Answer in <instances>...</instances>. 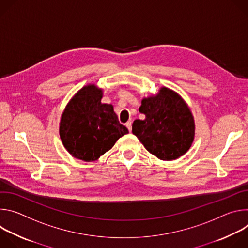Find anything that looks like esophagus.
Listing matches in <instances>:
<instances>
[{
  "mask_svg": "<svg viewBox=\"0 0 248 248\" xmlns=\"http://www.w3.org/2000/svg\"><path fill=\"white\" fill-rule=\"evenodd\" d=\"M125 125H126V127L128 128V130L131 131V129H132V122H131V121H128V122L125 124Z\"/></svg>",
  "mask_w": 248,
  "mask_h": 248,
  "instance_id": "34e87169",
  "label": "esophagus"
}]
</instances>
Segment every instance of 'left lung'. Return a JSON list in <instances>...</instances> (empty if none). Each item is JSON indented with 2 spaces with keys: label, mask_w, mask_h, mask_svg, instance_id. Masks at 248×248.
Listing matches in <instances>:
<instances>
[{
  "label": "left lung",
  "mask_w": 248,
  "mask_h": 248,
  "mask_svg": "<svg viewBox=\"0 0 248 248\" xmlns=\"http://www.w3.org/2000/svg\"><path fill=\"white\" fill-rule=\"evenodd\" d=\"M139 112L146 118L133 122L132 133L151 154L171 161L189 149L194 138V121L180 95L162 87L157 96L142 100Z\"/></svg>",
  "instance_id": "obj_1"
}]
</instances>
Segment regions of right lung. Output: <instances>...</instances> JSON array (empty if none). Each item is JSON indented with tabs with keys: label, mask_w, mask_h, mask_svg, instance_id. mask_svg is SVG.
I'll return each mask as SVG.
<instances>
[{
	"label": "right lung",
	"mask_w": 248,
	"mask_h": 248,
	"mask_svg": "<svg viewBox=\"0 0 248 248\" xmlns=\"http://www.w3.org/2000/svg\"><path fill=\"white\" fill-rule=\"evenodd\" d=\"M103 92L94 84L81 88L69 101L60 124V136L75 158L95 161L128 133L112 105L102 104Z\"/></svg>",
	"instance_id": "obj_1"
}]
</instances>
